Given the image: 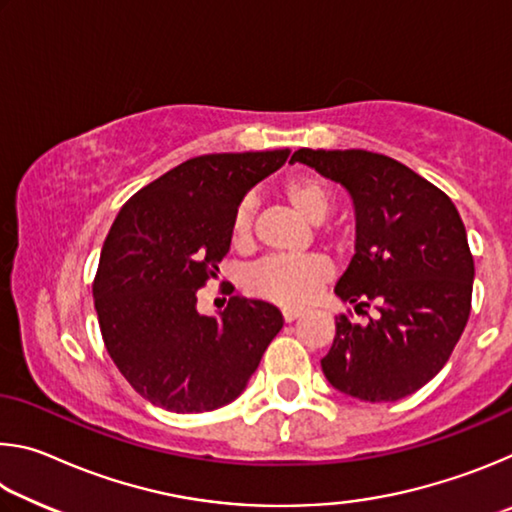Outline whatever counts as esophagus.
<instances>
[{"label":"esophagus","mask_w":512,"mask_h":512,"mask_svg":"<svg viewBox=\"0 0 512 512\" xmlns=\"http://www.w3.org/2000/svg\"><path fill=\"white\" fill-rule=\"evenodd\" d=\"M282 316H284V320H287V323H293V320H298L302 316V311H298V309H282Z\"/></svg>","instance_id":"1"}]
</instances>
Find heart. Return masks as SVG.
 Segmentation results:
<instances>
[{
	"label": "heart",
	"instance_id": "heart-1",
	"mask_svg": "<svg viewBox=\"0 0 512 512\" xmlns=\"http://www.w3.org/2000/svg\"><path fill=\"white\" fill-rule=\"evenodd\" d=\"M284 196L293 210L307 221H323L334 205L332 189L320 176L314 173H296L280 185ZM253 214L255 207L250 198H244L232 212L230 221V244L237 250H244L253 244ZM318 235L327 244H343V230L339 225L318 223ZM332 277V268L323 257L309 255L298 259H266V262L250 268L246 287L255 298H262L282 307H305L318 296Z\"/></svg>",
	"mask_w": 512,
	"mask_h": 512
}]
</instances>
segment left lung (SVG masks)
<instances>
[{"mask_svg": "<svg viewBox=\"0 0 512 512\" xmlns=\"http://www.w3.org/2000/svg\"><path fill=\"white\" fill-rule=\"evenodd\" d=\"M348 189L357 212V253L336 284L345 302L377 309L368 323L336 318L320 366L329 384L366 402H395L436 377L472 309L474 259L465 225L445 192L388 155L300 149Z\"/></svg>", "mask_w": 512, "mask_h": 512, "instance_id": "left-lung-1", "label": "left lung"}]
</instances>
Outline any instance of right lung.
I'll list each match as a JSON object with an SVG mask.
<instances>
[{"label":"right lung","instance_id":"add662e5","mask_svg":"<svg viewBox=\"0 0 512 512\" xmlns=\"http://www.w3.org/2000/svg\"><path fill=\"white\" fill-rule=\"evenodd\" d=\"M289 149L210 153L178 164L121 207L101 248L92 296L110 359L144 400L203 413L244 391L284 325L264 300L230 296L219 316L196 291L230 250V221Z\"/></svg>","mask_w":512,"mask_h":512}]
</instances>
